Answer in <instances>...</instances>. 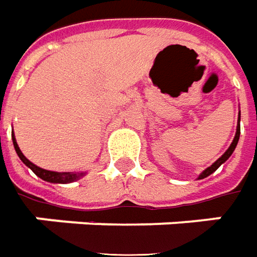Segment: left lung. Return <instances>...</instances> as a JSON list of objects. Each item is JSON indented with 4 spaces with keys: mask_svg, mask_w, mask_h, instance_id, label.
I'll list each match as a JSON object with an SVG mask.
<instances>
[{
    "mask_svg": "<svg viewBox=\"0 0 257 257\" xmlns=\"http://www.w3.org/2000/svg\"><path fill=\"white\" fill-rule=\"evenodd\" d=\"M239 136H240V111H239V116H237V125H236V133H235V137H233V141H232V144L229 146V149L222 154L215 163H213L211 167H208L206 170H204L202 173L199 174V177H198V180H202V178H206L208 175H211L212 173H215L219 167H221L226 160H228L229 157L232 156V153L235 151V149H236L237 146V141H239Z\"/></svg>",
    "mask_w": 257,
    "mask_h": 257,
    "instance_id": "obj_1",
    "label": "left lung"
}]
</instances>
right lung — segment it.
Masks as SVG:
<instances>
[{"instance_id": "1", "label": "right lung", "mask_w": 257, "mask_h": 257, "mask_svg": "<svg viewBox=\"0 0 257 257\" xmlns=\"http://www.w3.org/2000/svg\"><path fill=\"white\" fill-rule=\"evenodd\" d=\"M12 143H14V147H15V151L17 154L21 158V161L24 164L27 165L28 168H31L34 173L41 178V180L46 181V182H52V184H69V182H73V181L80 180L82 177L86 175V173H56V171H49V170H44L41 167H38L34 163H31L27 157L22 154V151L18 147V143L15 140V136H14V132H12Z\"/></svg>"}]
</instances>
